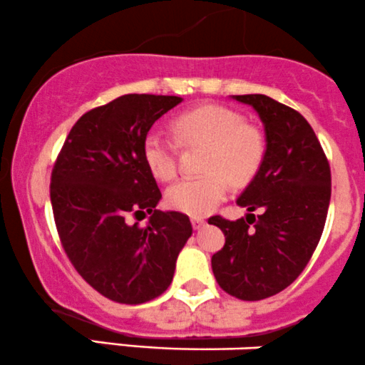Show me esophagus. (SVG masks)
<instances>
[{"label": "esophagus", "mask_w": 365, "mask_h": 365, "mask_svg": "<svg viewBox=\"0 0 365 365\" xmlns=\"http://www.w3.org/2000/svg\"><path fill=\"white\" fill-rule=\"evenodd\" d=\"M191 224H192V229H201V227H203L205 224H207V222L203 220V218H200V217H192L191 218Z\"/></svg>", "instance_id": "obj_1"}]
</instances>
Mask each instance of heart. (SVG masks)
Wrapping results in <instances>:
<instances>
[{
  "label": "heart",
  "mask_w": 365,
  "mask_h": 365,
  "mask_svg": "<svg viewBox=\"0 0 365 365\" xmlns=\"http://www.w3.org/2000/svg\"><path fill=\"white\" fill-rule=\"evenodd\" d=\"M173 130L182 145L207 148L201 169L205 174L184 178L167 190V205L187 215H207L225 198L227 179L247 182L263 160L264 143L255 126L242 115L222 106H200L174 119ZM143 158L150 173L170 181L178 173V147L158 131L143 140Z\"/></svg>",
  "instance_id": "obj_1"
}]
</instances>
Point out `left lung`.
<instances>
[{
    "mask_svg": "<svg viewBox=\"0 0 365 365\" xmlns=\"http://www.w3.org/2000/svg\"><path fill=\"white\" fill-rule=\"evenodd\" d=\"M232 98L258 113L267 150L237 200L250 212L246 220H208L225 234L212 269L227 294L261 301L287 289L309 263L327 222L331 173L318 136L297 110L261 93ZM255 209L262 210L258 219Z\"/></svg>",
    "mask_w": 365,
    "mask_h": 365,
    "instance_id": "left-lung-1",
    "label": "left lung"
}]
</instances>
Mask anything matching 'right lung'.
<instances>
[{
	"label": "right lung",
	"instance_id": "add662e5",
	"mask_svg": "<svg viewBox=\"0 0 365 365\" xmlns=\"http://www.w3.org/2000/svg\"><path fill=\"white\" fill-rule=\"evenodd\" d=\"M181 102L128 93L88 110L71 128L51 174L64 251L83 280L110 301L143 304L164 294L192 234L190 217L157 210L162 195L143 158L150 128ZM147 212L145 227L129 222Z\"/></svg>",
	"mask_w": 365,
	"mask_h": 365
}]
</instances>
